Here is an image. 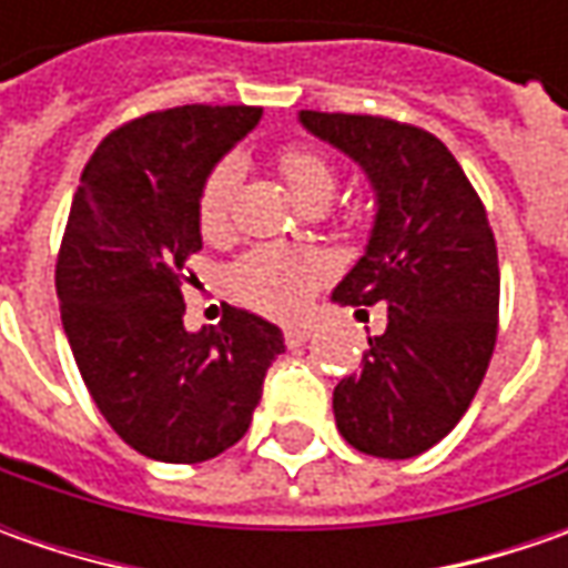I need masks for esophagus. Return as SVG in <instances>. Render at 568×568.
Returning <instances> with one entry per match:
<instances>
[{
    "mask_svg": "<svg viewBox=\"0 0 568 568\" xmlns=\"http://www.w3.org/2000/svg\"><path fill=\"white\" fill-rule=\"evenodd\" d=\"M310 335H313L310 325H291V328H284V341H287L291 347H300L303 341H310Z\"/></svg>",
    "mask_w": 568,
    "mask_h": 568,
    "instance_id": "obj_1",
    "label": "esophagus"
}]
</instances>
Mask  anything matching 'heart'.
<instances>
[{"instance_id": "obj_1", "label": "heart", "mask_w": 568, "mask_h": 568, "mask_svg": "<svg viewBox=\"0 0 568 568\" xmlns=\"http://www.w3.org/2000/svg\"><path fill=\"white\" fill-rule=\"evenodd\" d=\"M277 170L296 195L310 205L332 199L338 186L335 161L313 144H284L277 151ZM243 183V161L236 154L221 158L207 170L199 189V227L205 236H221L233 224L236 192ZM332 262L318 250L287 246V243H258L243 252L227 272V284L236 300L265 313V316H300L316 291L328 281Z\"/></svg>"}]
</instances>
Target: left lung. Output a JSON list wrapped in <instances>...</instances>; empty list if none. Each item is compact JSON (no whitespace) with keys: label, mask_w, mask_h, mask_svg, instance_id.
Listing matches in <instances>:
<instances>
[{"label":"left lung","mask_w":568,"mask_h":568,"mask_svg":"<svg viewBox=\"0 0 568 568\" xmlns=\"http://www.w3.org/2000/svg\"><path fill=\"white\" fill-rule=\"evenodd\" d=\"M300 122L366 170L379 205L369 246L332 296L388 303V325L369 338L361 373L335 385V420L363 455L414 458L465 417L496 347L499 258L487 207L420 125L318 110Z\"/></svg>","instance_id":"obj_1"}]
</instances>
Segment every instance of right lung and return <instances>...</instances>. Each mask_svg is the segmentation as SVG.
I'll list each match as a JSON object with an SVG mask.
<instances>
[{"mask_svg": "<svg viewBox=\"0 0 568 568\" xmlns=\"http://www.w3.org/2000/svg\"><path fill=\"white\" fill-rule=\"evenodd\" d=\"M258 116L186 103L129 120L98 144L72 199L55 258L62 328L106 424L154 462L195 465L240 443L284 351L277 325L236 306L217 328H183L199 189Z\"/></svg>", "mask_w": 568, "mask_h": 568, "instance_id": "right-lung-1", "label": "right lung"}]
</instances>
